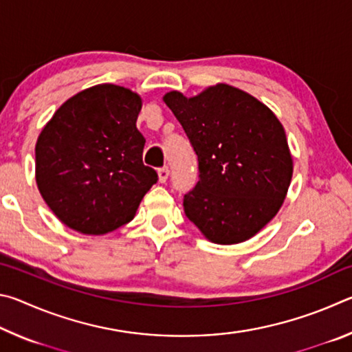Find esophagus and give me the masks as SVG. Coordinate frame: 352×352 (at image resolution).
I'll use <instances>...</instances> for the list:
<instances>
[{
	"label": "esophagus",
	"instance_id": "34e87169",
	"mask_svg": "<svg viewBox=\"0 0 352 352\" xmlns=\"http://www.w3.org/2000/svg\"><path fill=\"white\" fill-rule=\"evenodd\" d=\"M168 177H169V169L168 168L158 169V182L160 183H166V180H168Z\"/></svg>",
	"mask_w": 352,
	"mask_h": 352
}]
</instances>
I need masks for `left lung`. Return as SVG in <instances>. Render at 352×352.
I'll return each instance as SVG.
<instances>
[{
  "label": "left lung",
  "mask_w": 352,
  "mask_h": 352,
  "mask_svg": "<svg viewBox=\"0 0 352 352\" xmlns=\"http://www.w3.org/2000/svg\"><path fill=\"white\" fill-rule=\"evenodd\" d=\"M199 158L200 180L184 195L188 219L212 243L252 239L281 210L294 174L287 136L275 113L228 83L195 96H163Z\"/></svg>",
  "instance_id": "1"
}]
</instances>
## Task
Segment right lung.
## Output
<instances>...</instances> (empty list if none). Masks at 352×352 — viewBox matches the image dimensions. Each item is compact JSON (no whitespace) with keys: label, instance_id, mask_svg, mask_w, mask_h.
<instances>
[{"label":"right lung","instance_id":"add662e5","mask_svg":"<svg viewBox=\"0 0 352 352\" xmlns=\"http://www.w3.org/2000/svg\"><path fill=\"white\" fill-rule=\"evenodd\" d=\"M142 98L99 83L58 107L35 144V182L54 216L88 236L115 231L135 217L157 172L142 163L136 129Z\"/></svg>","mask_w":352,"mask_h":352}]
</instances>
